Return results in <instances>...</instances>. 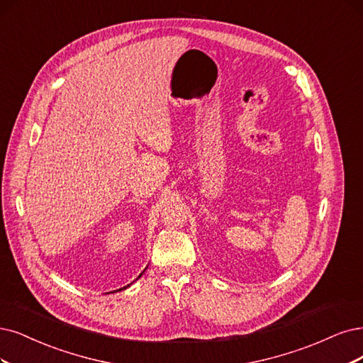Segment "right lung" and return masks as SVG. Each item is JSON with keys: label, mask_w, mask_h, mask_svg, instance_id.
<instances>
[{"label": "right lung", "mask_w": 363, "mask_h": 363, "mask_svg": "<svg viewBox=\"0 0 363 363\" xmlns=\"http://www.w3.org/2000/svg\"><path fill=\"white\" fill-rule=\"evenodd\" d=\"M139 277H140V275H139ZM127 287H130V284H128V286H127ZM127 287H124V289H127ZM119 290H123V289H119Z\"/></svg>", "instance_id": "obj_1"}]
</instances>
